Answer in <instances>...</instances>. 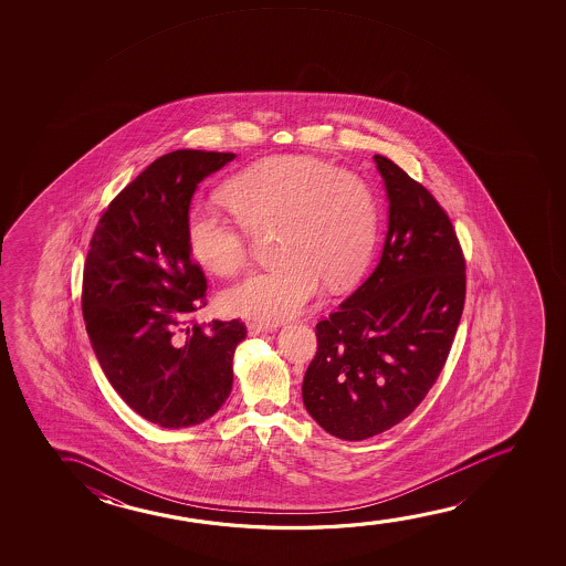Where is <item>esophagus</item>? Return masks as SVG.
<instances>
[{
	"label": "esophagus",
	"instance_id": "34e87169",
	"mask_svg": "<svg viewBox=\"0 0 566 566\" xmlns=\"http://www.w3.org/2000/svg\"><path fill=\"white\" fill-rule=\"evenodd\" d=\"M274 326L264 325V323H256V321H249L248 333L249 336H259V334L272 333Z\"/></svg>",
	"mask_w": 566,
	"mask_h": 566
}]
</instances>
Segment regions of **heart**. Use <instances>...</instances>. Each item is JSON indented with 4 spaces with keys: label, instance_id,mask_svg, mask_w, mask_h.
Segmentation results:
<instances>
[{
    "label": "heart",
    "instance_id": "b5f03b06",
    "mask_svg": "<svg viewBox=\"0 0 566 566\" xmlns=\"http://www.w3.org/2000/svg\"><path fill=\"white\" fill-rule=\"evenodd\" d=\"M238 223L197 202L187 214L191 255L218 274L248 259V230L276 226L282 259L251 271L220 295L233 317L264 325L294 318L317 297L321 279L344 286L364 271L377 241L371 187L315 156H272L235 174L222 189Z\"/></svg>",
    "mask_w": 566,
    "mask_h": 566
}]
</instances>
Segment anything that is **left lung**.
I'll return each instance as SVG.
<instances>
[{"label": "left lung", "instance_id": "left-lung-1", "mask_svg": "<svg viewBox=\"0 0 566 566\" xmlns=\"http://www.w3.org/2000/svg\"><path fill=\"white\" fill-rule=\"evenodd\" d=\"M373 158L388 201L379 264L318 323L302 387L311 418L344 441L382 433L418 408L464 311V255L447 212L392 160Z\"/></svg>", "mask_w": 566, "mask_h": 566}]
</instances>
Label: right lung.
Here are the masks:
<instances>
[{
    "instance_id": "add662e5",
    "label": "right lung",
    "mask_w": 566,
    "mask_h": 566,
    "mask_svg": "<svg viewBox=\"0 0 566 566\" xmlns=\"http://www.w3.org/2000/svg\"><path fill=\"white\" fill-rule=\"evenodd\" d=\"M233 153L174 150L133 179L98 220L83 274V317L102 371L132 410L166 429L212 418L232 392L240 318L195 325L207 279L186 222L202 179Z\"/></svg>"
}]
</instances>
